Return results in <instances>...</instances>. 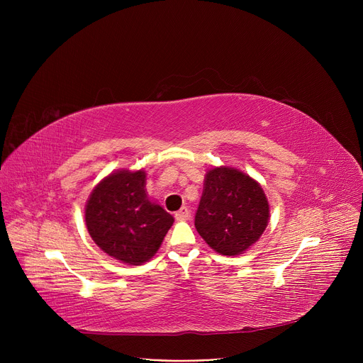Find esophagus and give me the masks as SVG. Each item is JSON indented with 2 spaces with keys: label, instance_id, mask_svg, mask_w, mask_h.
<instances>
[{
  "label": "esophagus",
  "instance_id": "obj_1",
  "mask_svg": "<svg viewBox=\"0 0 363 363\" xmlns=\"http://www.w3.org/2000/svg\"><path fill=\"white\" fill-rule=\"evenodd\" d=\"M188 218H189V211H188L186 207L179 208V211L175 213V219H177V220H179V222L188 220Z\"/></svg>",
  "mask_w": 363,
  "mask_h": 363
}]
</instances>
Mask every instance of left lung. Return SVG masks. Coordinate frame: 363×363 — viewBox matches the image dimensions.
I'll return each instance as SVG.
<instances>
[{
    "instance_id": "obj_1",
    "label": "left lung",
    "mask_w": 363,
    "mask_h": 363,
    "mask_svg": "<svg viewBox=\"0 0 363 363\" xmlns=\"http://www.w3.org/2000/svg\"><path fill=\"white\" fill-rule=\"evenodd\" d=\"M269 201L262 185L233 166L206 172L196 228L211 249L238 256L257 242L269 223Z\"/></svg>"
}]
</instances>
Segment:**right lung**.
<instances>
[{
  "instance_id": "right-lung-1",
  "label": "right lung",
  "mask_w": 363,
  "mask_h": 363,
  "mask_svg": "<svg viewBox=\"0 0 363 363\" xmlns=\"http://www.w3.org/2000/svg\"><path fill=\"white\" fill-rule=\"evenodd\" d=\"M145 170L118 169L104 177L85 204L86 230L116 260L140 266L157 253L174 216L150 200Z\"/></svg>"
}]
</instances>
